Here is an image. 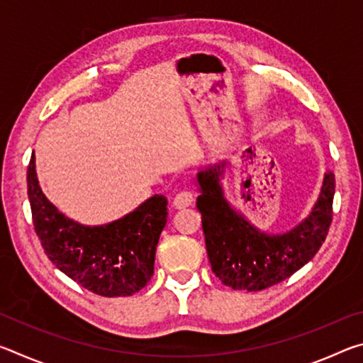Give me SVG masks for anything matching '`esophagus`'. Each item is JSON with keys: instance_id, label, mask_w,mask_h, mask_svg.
Returning <instances> with one entry per match:
<instances>
[{"instance_id": "34e87169", "label": "esophagus", "mask_w": 363, "mask_h": 363, "mask_svg": "<svg viewBox=\"0 0 363 363\" xmlns=\"http://www.w3.org/2000/svg\"><path fill=\"white\" fill-rule=\"evenodd\" d=\"M192 201H194L192 190H182V192H179L174 196L173 206L177 208V210H181V208H187L192 205Z\"/></svg>"}]
</instances>
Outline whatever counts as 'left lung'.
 Instances as JSON below:
<instances>
[{"mask_svg": "<svg viewBox=\"0 0 363 363\" xmlns=\"http://www.w3.org/2000/svg\"><path fill=\"white\" fill-rule=\"evenodd\" d=\"M223 160L196 173L206 253L214 275L233 290L259 291L280 284L315 256L333 218L335 174L327 171L309 216L291 230L267 233L255 227L225 199Z\"/></svg>", "mask_w": 363, "mask_h": 363, "instance_id": "8db88e82", "label": "left lung"}]
</instances>
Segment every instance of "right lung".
<instances>
[{
    "instance_id": "right-lung-1",
    "label": "right lung",
    "mask_w": 363,
    "mask_h": 363,
    "mask_svg": "<svg viewBox=\"0 0 363 363\" xmlns=\"http://www.w3.org/2000/svg\"><path fill=\"white\" fill-rule=\"evenodd\" d=\"M27 194L41 247L67 277L107 298L131 296L149 284L160 233L167 224V196L153 195L108 224L83 225L43 194L35 153L27 169Z\"/></svg>"
}]
</instances>
